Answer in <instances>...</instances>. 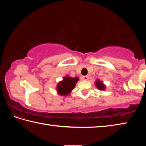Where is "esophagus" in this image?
I'll return each mask as SVG.
<instances>
[{
    "instance_id": "esophagus-1",
    "label": "esophagus",
    "mask_w": 146,
    "mask_h": 146,
    "mask_svg": "<svg viewBox=\"0 0 146 146\" xmlns=\"http://www.w3.org/2000/svg\"><path fill=\"white\" fill-rule=\"evenodd\" d=\"M82 79H83V80H88V76H83Z\"/></svg>"
}]
</instances>
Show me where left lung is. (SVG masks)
Masks as SVG:
<instances>
[{
    "instance_id": "8db88e82",
    "label": "left lung",
    "mask_w": 146,
    "mask_h": 146,
    "mask_svg": "<svg viewBox=\"0 0 146 146\" xmlns=\"http://www.w3.org/2000/svg\"><path fill=\"white\" fill-rule=\"evenodd\" d=\"M95 84L98 90H105V86H104V84H103L102 82H101V81L97 80L95 82Z\"/></svg>"
}]
</instances>
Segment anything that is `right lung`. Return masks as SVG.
Wrapping results in <instances>:
<instances>
[{
  "instance_id": "right-lung-1",
  "label": "right lung",
  "mask_w": 146,
  "mask_h": 146,
  "mask_svg": "<svg viewBox=\"0 0 146 146\" xmlns=\"http://www.w3.org/2000/svg\"><path fill=\"white\" fill-rule=\"evenodd\" d=\"M78 80V77L72 78L69 77V76L64 77L63 80L59 82L57 86L56 90H57L58 93L60 95H68L75 88Z\"/></svg>"
}]
</instances>
